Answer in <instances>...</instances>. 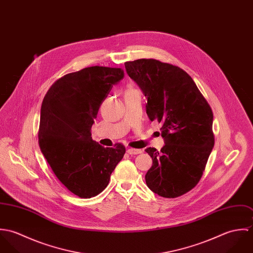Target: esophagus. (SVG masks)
Masks as SVG:
<instances>
[{"mask_svg":"<svg viewBox=\"0 0 253 253\" xmlns=\"http://www.w3.org/2000/svg\"><path fill=\"white\" fill-rule=\"evenodd\" d=\"M127 154L129 155H138V154H141L142 153V150L141 149H133V148H129L127 149Z\"/></svg>","mask_w":253,"mask_h":253,"instance_id":"1","label":"esophagus"}]
</instances>
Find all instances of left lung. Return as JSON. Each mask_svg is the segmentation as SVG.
Wrapping results in <instances>:
<instances>
[{
	"mask_svg": "<svg viewBox=\"0 0 253 253\" xmlns=\"http://www.w3.org/2000/svg\"><path fill=\"white\" fill-rule=\"evenodd\" d=\"M125 66L147 98L149 119L163 125L165 146L160 152L145 150L153 160L146 184L161 197H180L199 183L214 146L212 110L193 79L177 66L152 58Z\"/></svg>",
	"mask_w": 253,
	"mask_h": 253,
	"instance_id": "8db88e82",
	"label": "left lung"
}]
</instances>
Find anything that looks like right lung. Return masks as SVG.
Instances as JSON below:
<instances>
[{
	"label": "right lung",
	"instance_id": "right-lung-1",
	"mask_svg": "<svg viewBox=\"0 0 253 253\" xmlns=\"http://www.w3.org/2000/svg\"><path fill=\"white\" fill-rule=\"evenodd\" d=\"M124 76L121 68H84L58 79L43 97L41 151L58 180L80 198L100 194L126 153L121 143L104 148L90 132L100 105Z\"/></svg>",
	"mask_w": 253,
	"mask_h": 253
}]
</instances>
